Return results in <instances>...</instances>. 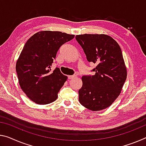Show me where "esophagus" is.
<instances>
[{"instance_id": "1", "label": "esophagus", "mask_w": 146, "mask_h": 146, "mask_svg": "<svg viewBox=\"0 0 146 146\" xmlns=\"http://www.w3.org/2000/svg\"><path fill=\"white\" fill-rule=\"evenodd\" d=\"M76 77H77V76H76V75H69L68 76V78H69V79H72V78H75Z\"/></svg>"}]
</instances>
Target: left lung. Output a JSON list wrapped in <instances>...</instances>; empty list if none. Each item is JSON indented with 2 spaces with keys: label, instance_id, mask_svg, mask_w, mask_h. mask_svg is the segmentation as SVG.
<instances>
[{
  "label": "left lung",
  "instance_id": "obj_1",
  "mask_svg": "<svg viewBox=\"0 0 146 146\" xmlns=\"http://www.w3.org/2000/svg\"><path fill=\"white\" fill-rule=\"evenodd\" d=\"M86 56L96 64L93 76H82L78 99L92 111L109 107L119 96L127 78L123 54L116 41L106 34H80L75 37Z\"/></svg>",
  "mask_w": 146,
  "mask_h": 146
}]
</instances>
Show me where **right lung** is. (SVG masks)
<instances>
[{
  "label": "right lung",
  "mask_w": 146,
  "mask_h": 146,
  "mask_svg": "<svg viewBox=\"0 0 146 146\" xmlns=\"http://www.w3.org/2000/svg\"><path fill=\"white\" fill-rule=\"evenodd\" d=\"M75 35L59 31H40L31 37L16 63L21 88L31 101L39 105L54 101L68 77L58 68L51 71L60 47Z\"/></svg>",
  "instance_id": "add662e5"
}]
</instances>
